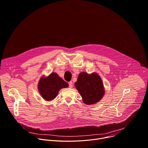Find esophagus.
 Segmentation results:
<instances>
[{
  "label": "esophagus",
  "mask_w": 148,
  "mask_h": 148,
  "mask_svg": "<svg viewBox=\"0 0 148 148\" xmlns=\"http://www.w3.org/2000/svg\"><path fill=\"white\" fill-rule=\"evenodd\" d=\"M69 87H71V88H72L73 87V83L72 81L69 82Z\"/></svg>",
  "instance_id": "1"
}]
</instances>
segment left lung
<instances>
[{
	"instance_id": "8db88e82",
	"label": "left lung",
	"mask_w": 148,
	"mask_h": 148,
	"mask_svg": "<svg viewBox=\"0 0 148 148\" xmlns=\"http://www.w3.org/2000/svg\"><path fill=\"white\" fill-rule=\"evenodd\" d=\"M75 86L83 103L87 105L96 104L105 94L102 79L96 72L91 74L85 72L80 73Z\"/></svg>"
}]
</instances>
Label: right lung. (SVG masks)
I'll return each mask as SVG.
<instances>
[{"label": "right lung", "mask_w": 148, "mask_h": 148, "mask_svg": "<svg viewBox=\"0 0 148 148\" xmlns=\"http://www.w3.org/2000/svg\"><path fill=\"white\" fill-rule=\"evenodd\" d=\"M69 86L55 72H52L48 76H42L38 83V90L41 96L46 101L53 100L58 95L59 92L63 88Z\"/></svg>", "instance_id": "right-lung-1"}]
</instances>
